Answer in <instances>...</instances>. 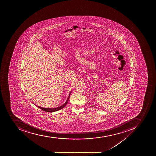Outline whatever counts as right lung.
I'll return each mask as SVG.
<instances>
[{"mask_svg": "<svg viewBox=\"0 0 156 156\" xmlns=\"http://www.w3.org/2000/svg\"><path fill=\"white\" fill-rule=\"evenodd\" d=\"M71 92H70V93H71ZM70 94H69V97L68 98L67 100L65 102V103H64V105H62L60 107H57V108H43V107H39V106H37V105H36L37 106V107H38V108H40L42 110L44 111L45 112H55V111H57L59 110L62 109L63 108H64L65 107V106L66 105L68 101H69V98H70Z\"/></svg>", "mask_w": 156, "mask_h": 156, "instance_id": "obj_1", "label": "right lung"}]
</instances>
